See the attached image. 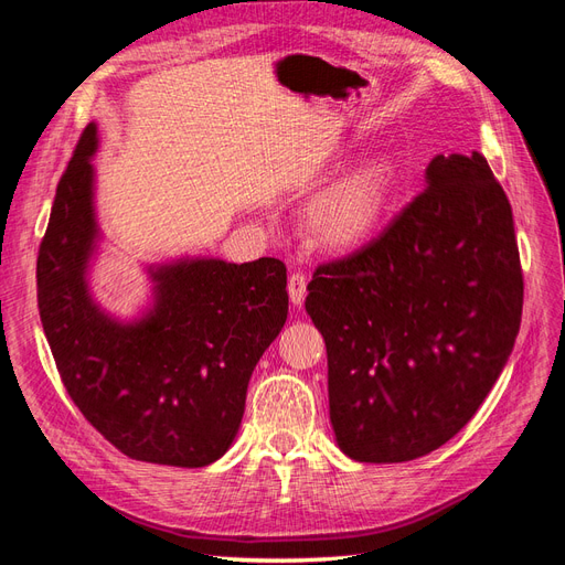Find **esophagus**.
Wrapping results in <instances>:
<instances>
[{
    "label": "esophagus",
    "mask_w": 565,
    "mask_h": 565,
    "mask_svg": "<svg viewBox=\"0 0 565 565\" xmlns=\"http://www.w3.org/2000/svg\"><path fill=\"white\" fill-rule=\"evenodd\" d=\"M306 285H309V280H306L303 273H292L287 280V292H289V299H292L295 306H301L303 299H306Z\"/></svg>",
    "instance_id": "34e87169"
}]
</instances>
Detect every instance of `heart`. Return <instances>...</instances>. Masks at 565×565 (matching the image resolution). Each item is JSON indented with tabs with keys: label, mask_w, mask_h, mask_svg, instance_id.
Masks as SVG:
<instances>
[{
	"label": "heart",
	"mask_w": 565,
	"mask_h": 565,
	"mask_svg": "<svg viewBox=\"0 0 565 565\" xmlns=\"http://www.w3.org/2000/svg\"><path fill=\"white\" fill-rule=\"evenodd\" d=\"M391 191L393 167L386 160L367 162L324 188L306 212V228L320 247L361 245L380 226Z\"/></svg>",
	"instance_id": "1"
}]
</instances>
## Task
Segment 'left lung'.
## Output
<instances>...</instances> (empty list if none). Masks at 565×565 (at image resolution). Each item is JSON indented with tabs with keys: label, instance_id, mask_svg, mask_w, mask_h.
<instances>
[{
	"label": "left lung",
	"instance_id": "1",
	"mask_svg": "<svg viewBox=\"0 0 565 565\" xmlns=\"http://www.w3.org/2000/svg\"><path fill=\"white\" fill-rule=\"evenodd\" d=\"M306 311L344 455L393 465L448 443L498 382L523 311L514 216L481 152L436 156L372 243L316 268Z\"/></svg>",
	"mask_w": 565,
	"mask_h": 565
}]
</instances>
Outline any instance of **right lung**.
<instances>
[{
    "label": "right lung",
    "instance_id": "obj_1",
    "mask_svg": "<svg viewBox=\"0 0 565 565\" xmlns=\"http://www.w3.org/2000/svg\"><path fill=\"white\" fill-rule=\"evenodd\" d=\"M96 125L58 181L38 256V306L67 396L131 459L207 467L241 429L247 384L287 320L280 259H179L148 268L156 301L131 322L92 299Z\"/></svg>",
    "mask_w": 565,
    "mask_h": 565
}]
</instances>
